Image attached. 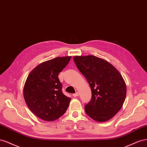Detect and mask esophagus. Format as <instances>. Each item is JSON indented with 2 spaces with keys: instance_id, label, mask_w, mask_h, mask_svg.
I'll return each mask as SVG.
<instances>
[{
  "instance_id": "1",
  "label": "esophagus",
  "mask_w": 147,
  "mask_h": 147,
  "mask_svg": "<svg viewBox=\"0 0 147 147\" xmlns=\"http://www.w3.org/2000/svg\"><path fill=\"white\" fill-rule=\"evenodd\" d=\"M73 97H78V96L79 95V93H78V92H76V93H75V94H73Z\"/></svg>"
}]
</instances>
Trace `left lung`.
Instances as JSON below:
<instances>
[{
    "label": "left lung",
    "mask_w": 147,
    "mask_h": 147,
    "mask_svg": "<svg viewBox=\"0 0 147 147\" xmlns=\"http://www.w3.org/2000/svg\"><path fill=\"white\" fill-rule=\"evenodd\" d=\"M73 60L92 91L91 100L84 107L86 114L98 122L110 119L122 108L126 96L121 74L110 63L93 55L75 56Z\"/></svg>",
    "instance_id": "obj_1"
}]
</instances>
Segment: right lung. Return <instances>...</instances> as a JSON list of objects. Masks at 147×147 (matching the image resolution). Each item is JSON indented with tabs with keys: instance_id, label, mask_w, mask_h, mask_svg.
<instances>
[{
	"instance_id": "1",
	"label": "right lung",
	"mask_w": 147,
	"mask_h": 147,
	"mask_svg": "<svg viewBox=\"0 0 147 147\" xmlns=\"http://www.w3.org/2000/svg\"><path fill=\"white\" fill-rule=\"evenodd\" d=\"M71 58L57 57L42 63L28 75L23 89L24 100L30 110L42 119L55 121L67 110L71 98L63 94L58 76Z\"/></svg>"
}]
</instances>
